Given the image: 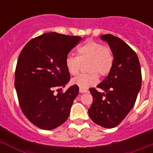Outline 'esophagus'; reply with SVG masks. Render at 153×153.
I'll use <instances>...</instances> for the list:
<instances>
[{"mask_svg": "<svg viewBox=\"0 0 153 153\" xmlns=\"http://www.w3.org/2000/svg\"><path fill=\"white\" fill-rule=\"evenodd\" d=\"M79 92H80L81 93H86V92H87V90H83V89H80V88H79Z\"/></svg>", "mask_w": 153, "mask_h": 153, "instance_id": "34e87169", "label": "esophagus"}]
</instances>
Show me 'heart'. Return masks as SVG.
Masks as SVG:
<instances>
[{
	"label": "heart",
	"mask_w": 153,
	"mask_h": 153,
	"mask_svg": "<svg viewBox=\"0 0 153 153\" xmlns=\"http://www.w3.org/2000/svg\"><path fill=\"white\" fill-rule=\"evenodd\" d=\"M78 56L69 54L65 64L70 74L75 76L79 72L83 64L86 65L87 74H80L74 78L72 83L80 89L89 88L98 81V76H106L113 65V55L110 48L94 40H88L77 49Z\"/></svg>",
	"instance_id": "obj_1"
}]
</instances>
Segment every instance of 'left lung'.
Instances as JSON below:
<instances>
[{"mask_svg": "<svg viewBox=\"0 0 153 153\" xmlns=\"http://www.w3.org/2000/svg\"><path fill=\"white\" fill-rule=\"evenodd\" d=\"M100 39L111 49L113 65L97 85L105 93L90 89L93 100L88 113L96 124L111 129L122 122L134 106L141 89V67L136 52L123 40L112 34L102 35Z\"/></svg>", "mask_w": 153, "mask_h": 153, "instance_id": "obj_1", "label": "left lung"}]
</instances>
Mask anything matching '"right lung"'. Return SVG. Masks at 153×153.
<instances>
[{"label": "right lung", "mask_w": 153, "mask_h": 153, "mask_svg": "<svg viewBox=\"0 0 153 153\" xmlns=\"http://www.w3.org/2000/svg\"><path fill=\"white\" fill-rule=\"evenodd\" d=\"M81 40L46 33L30 40L20 53L14 79L19 103L25 117L40 129H53L68 118L79 87L74 85L56 95L54 89L62 90L70 81L65 60Z\"/></svg>", "instance_id": "right-lung-1"}]
</instances>
